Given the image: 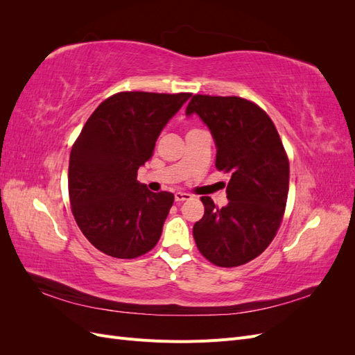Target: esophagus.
<instances>
[{
    "instance_id": "esophagus-1",
    "label": "esophagus",
    "mask_w": 355,
    "mask_h": 355,
    "mask_svg": "<svg viewBox=\"0 0 355 355\" xmlns=\"http://www.w3.org/2000/svg\"><path fill=\"white\" fill-rule=\"evenodd\" d=\"M189 198H191V196L188 194V192H176V194H175V201H176V202L187 201V200H189Z\"/></svg>"
}]
</instances>
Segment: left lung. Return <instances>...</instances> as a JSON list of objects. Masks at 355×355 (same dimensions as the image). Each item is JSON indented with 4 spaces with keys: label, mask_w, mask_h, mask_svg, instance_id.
I'll use <instances>...</instances> for the list:
<instances>
[{
    "label": "left lung",
    "mask_w": 355,
    "mask_h": 355,
    "mask_svg": "<svg viewBox=\"0 0 355 355\" xmlns=\"http://www.w3.org/2000/svg\"><path fill=\"white\" fill-rule=\"evenodd\" d=\"M197 114L216 145V168L230 173L225 207L201 197L204 216L194 240L211 263L231 268L250 262L274 240L288 192V158L268 114L237 96L196 94L187 115Z\"/></svg>",
    "instance_id": "obj_1"
}]
</instances>
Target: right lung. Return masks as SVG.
Instances as JSON below:
<instances>
[{"mask_svg": "<svg viewBox=\"0 0 355 355\" xmlns=\"http://www.w3.org/2000/svg\"><path fill=\"white\" fill-rule=\"evenodd\" d=\"M191 93L121 92L90 115L69 157V200L81 232L96 249L133 259L158 243L173 206L171 192L139 184L137 170Z\"/></svg>", "mask_w": 355, "mask_h": 355, "instance_id": "obj_1", "label": "right lung"}]
</instances>
